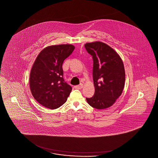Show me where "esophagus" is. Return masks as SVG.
<instances>
[{
  "label": "esophagus",
  "mask_w": 158,
  "mask_h": 158,
  "mask_svg": "<svg viewBox=\"0 0 158 158\" xmlns=\"http://www.w3.org/2000/svg\"><path fill=\"white\" fill-rule=\"evenodd\" d=\"M83 85L82 84H81L80 85L75 86V88L77 89H81L83 88Z\"/></svg>",
  "instance_id": "34e87169"
}]
</instances>
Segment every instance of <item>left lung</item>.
<instances>
[{
	"label": "left lung",
	"mask_w": 158,
	"mask_h": 158,
	"mask_svg": "<svg viewBox=\"0 0 158 158\" xmlns=\"http://www.w3.org/2000/svg\"><path fill=\"white\" fill-rule=\"evenodd\" d=\"M85 48L93 57L95 86L94 96L86 99L95 109H107L114 105L124 89L125 71L123 61L113 48L100 41L86 43Z\"/></svg>",
	"instance_id": "1"
}]
</instances>
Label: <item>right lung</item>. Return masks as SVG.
Masks as SVG:
<instances>
[{"label": "right lung", "mask_w": 158, "mask_h": 158, "mask_svg": "<svg viewBox=\"0 0 158 158\" xmlns=\"http://www.w3.org/2000/svg\"><path fill=\"white\" fill-rule=\"evenodd\" d=\"M75 48L70 44L49 46L36 58L31 70L29 86L35 99L43 106L55 109L67 101L72 88L64 81L62 64Z\"/></svg>", "instance_id": "obj_1"}]
</instances>
